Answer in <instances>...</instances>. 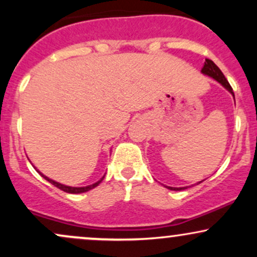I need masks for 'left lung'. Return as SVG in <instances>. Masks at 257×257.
<instances>
[{"mask_svg": "<svg viewBox=\"0 0 257 257\" xmlns=\"http://www.w3.org/2000/svg\"><path fill=\"white\" fill-rule=\"evenodd\" d=\"M202 73H204V75L209 76V77L214 78L215 81H217V82H219V83L222 84L223 87H225L226 89L232 94L233 98H234V93H233L232 87H231V85H229L228 81H227L225 76H223L222 71H221L219 67H217L216 65H215V63H214L213 60H210V59H205L204 65H203V67H202ZM200 182H202V181H200ZM167 188H169V190H172V191H181V190H184V188H186V187H170V186H167Z\"/></svg>", "mask_w": 257, "mask_h": 257, "instance_id": "8db88e82", "label": "left lung"}]
</instances>
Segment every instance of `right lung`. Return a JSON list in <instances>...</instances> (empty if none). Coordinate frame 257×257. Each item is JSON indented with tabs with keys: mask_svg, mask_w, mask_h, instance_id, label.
Masks as SVG:
<instances>
[{
	"mask_svg": "<svg viewBox=\"0 0 257 257\" xmlns=\"http://www.w3.org/2000/svg\"><path fill=\"white\" fill-rule=\"evenodd\" d=\"M37 170V169H36ZM38 172V170H37ZM40 173V172H38ZM41 175L43 176L44 179L47 180V181H49L51 182L52 185H54L55 187H58V188H60L61 191H64V192H67V193H83V192H87V191H89V190H91V188H94V187H96V186H98L100 182L102 181V179H104V176H102L101 179L99 180L98 182H95V184H93V185H89V186H84V187H71V186H65V185H63V184H59V182H57V181H54V180H52V179H49V178H47L46 175H43L42 173H40Z\"/></svg>",
	"mask_w": 257,
	"mask_h": 257,
	"instance_id": "1",
	"label": "right lung"
}]
</instances>
